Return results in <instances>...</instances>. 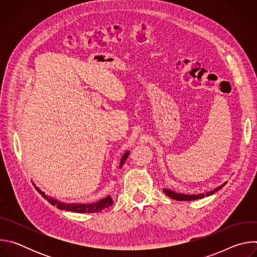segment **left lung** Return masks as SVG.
<instances>
[{
  "instance_id": "obj_1",
  "label": "left lung",
  "mask_w": 257,
  "mask_h": 257,
  "mask_svg": "<svg viewBox=\"0 0 257 257\" xmlns=\"http://www.w3.org/2000/svg\"><path fill=\"white\" fill-rule=\"evenodd\" d=\"M226 184V183H225ZM225 184L224 185H222V186H218L217 188H215V189H213V190H211V191H209V192H206L205 194H197V195H195V194H193V195H186V194H180V193H176V192H174V191H171V190H169V189H164V192H165V194H167L169 197H171V198H173V199H176V200H180V201H188V200H195V199H199V198H203L204 196H208V195H211V194H213L214 192H216V191H218L219 189H222L224 186H225Z\"/></svg>"
}]
</instances>
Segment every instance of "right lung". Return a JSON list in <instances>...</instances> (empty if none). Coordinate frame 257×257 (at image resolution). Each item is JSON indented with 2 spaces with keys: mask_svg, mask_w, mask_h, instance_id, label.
<instances>
[{
  "mask_svg": "<svg viewBox=\"0 0 257 257\" xmlns=\"http://www.w3.org/2000/svg\"><path fill=\"white\" fill-rule=\"evenodd\" d=\"M129 156V152H126V154L123 156L122 160H121V163H120V167L123 166L124 162L126 161L127 157ZM36 190H38L42 195L43 197L47 198V200L53 204V205H56L58 208L60 209H64V210H68V211H74V212H80V213H85V212H100L101 210H103L104 208H107L111 206L114 201L113 199L107 196L95 203H89V204H78V203H62V202H59L57 201L56 199H53V198H50L48 197L41 189H39L38 187H36Z\"/></svg>",
  "mask_w": 257,
  "mask_h": 257,
  "instance_id": "1",
  "label": "right lung"
}]
</instances>
